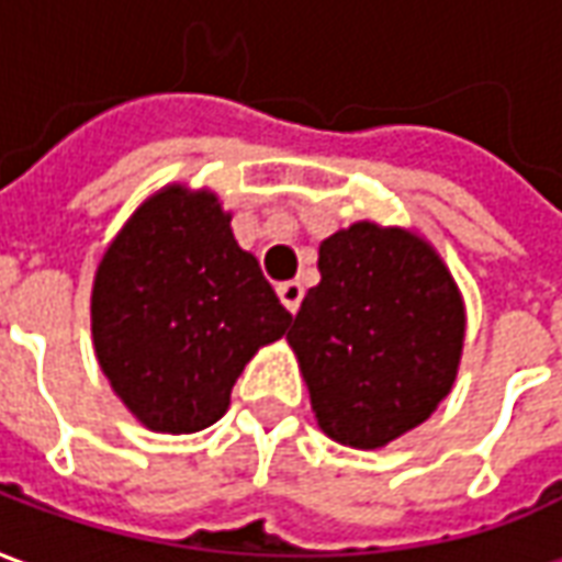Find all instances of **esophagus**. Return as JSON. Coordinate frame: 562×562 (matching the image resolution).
<instances>
[{
    "instance_id": "esophagus-1",
    "label": "esophagus",
    "mask_w": 562,
    "mask_h": 562,
    "mask_svg": "<svg viewBox=\"0 0 562 562\" xmlns=\"http://www.w3.org/2000/svg\"><path fill=\"white\" fill-rule=\"evenodd\" d=\"M277 294H280L282 306H285L289 313H297V306H301V301H304V285L294 280L280 282V285H277Z\"/></svg>"
}]
</instances>
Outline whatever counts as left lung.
Wrapping results in <instances>:
<instances>
[{
    "instance_id": "8db88e82",
    "label": "left lung",
    "mask_w": 562,
    "mask_h": 562,
    "mask_svg": "<svg viewBox=\"0 0 562 562\" xmlns=\"http://www.w3.org/2000/svg\"><path fill=\"white\" fill-rule=\"evenodd\" d=\"M318 273L289 330L318 427L342 446H389L454 385L458 282L424 237L376 222L322 240Z\"/></svg>"
}]
</instances>
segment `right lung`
Here are the masks:
<instances>
[{
	"label": "right lung",
	"mask_w": 562,
	"mask_h": 562,
	"mask_svg": "<svg viewBox=\"0 0 562 562\" xmlns=\"http://www.w3.org/2000/svg\"><path fill=\"white\" fill-rule=\"evenodd\" d=\"M90 316L102 373L156 434L220 422L249 358L292 322L220 198L180 183L147 198L104 249Z\"/></svg>",
	"instance_id": "obj_1"
}]
</instances>
